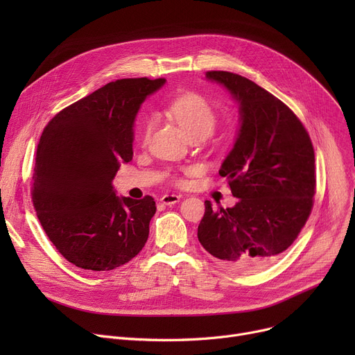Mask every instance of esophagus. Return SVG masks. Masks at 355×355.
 Returning <instances> with one entry per match:
<instances>
[{"label": "esophagus", "instance_id": "34e87169", "mask_svg": "<svg viewBox=\"0 0 355 355\" xmlns=\"http://www.w3.org/2000/svg\"><path fill=\"white\" fill-rule=\"evenodd\" d=\"M180 200H181V196H177V194H165L159 198V201L165 204V206H174V204L178 202Z\"/></svg>", "mask_w": 355, "mask_h": 355}]
</instances>
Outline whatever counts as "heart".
Returning a JSON list of instances; mask_svg holds the SVG:
<instances>
[{"label":"heart","instance_id":"b5f03b06","mask_svg":"<svg viewBox=\"0 0 355 355\" xmlns=\"http://www.w3.org/2000/svg\"><path fill=\"white\" fill-rule=\"evenodd\" d=\"M170 115L178 122L190 138H207L213 134L217 123V115L213 106L198 93H185L174 99L168 107ZM153 118L144 119L142 138L151 134Z\"/></svg>","mask_w":355,"mask_h":355}]
</instances>
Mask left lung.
Returning <instances> with one entry per match:
<instances>
[{
    "instance_id": "obj_1",
    "label": "left lung",
    "mask_w": 355,
    "mask_h": 355,
    "mask_svg": "<svg viewBox=\"0 0 355 355\" xmlns=\"http://www.w3.org/2000/svg\"><path fill=\"white\" fill-rule=\"evenodd\" d=\"M239 105L240 126L218 174L233 207L206 201L198 225L201 246L223 266L254 272L270 265L300 234L315 194V155L302 122L272 93L230 71H207Z\"/></svg>"
}]
</instances>
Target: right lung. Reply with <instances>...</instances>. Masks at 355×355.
<instances>
[{
    "label": "right lung",
    "instance_id": "1",
    "mask_svg": "<svg viewBox=\"0 0 355 355\" xmlns=\"http://www.w3.org/2000/svg\"><path fill=\"white\" fill-rule=\"evenodd\" d=\"M165 79H121L74 102L44 128L37 145L33 204L51 243L70 263L112 270L145 246L157 207L151 196L119 197L114 181L132 159L134 123Z\"/></svg>",
    "mask_w": 355,
    "mask_h": 355
}]
</instances>
